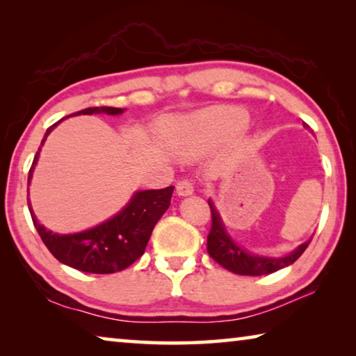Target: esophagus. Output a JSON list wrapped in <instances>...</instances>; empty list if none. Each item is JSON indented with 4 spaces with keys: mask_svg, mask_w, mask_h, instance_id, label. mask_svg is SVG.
Masks as SVG:
<instances>
[{
    "mask_svg": "<svg viewBox=\"0 0 356 356\" xmlns=\"http://www.w3.org/2000/svg\"><path fill=\"white\" fill-rule=\"evenodd\" d=\"M176 190L179 196H188L195 191V186H193V182L190 179H182L180 182H177Z\"/></svg>",
    "mask_w": 356,
    "mask_h": 356,
    "instance_id": "esophagus-1",
    "label": "esophagus"
}]
</instances>
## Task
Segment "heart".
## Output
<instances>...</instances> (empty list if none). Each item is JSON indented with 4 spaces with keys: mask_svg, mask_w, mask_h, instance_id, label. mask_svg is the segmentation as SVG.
Instances as JSON below:
<instances>
[{
    "mask_svg": "<svg viewBox=\"0 0 356 356\" xmlns=\"http://www.w3.org/2000/svg\"><path fill=\"white\" fill-rule=\"evenodd\" d=\"M245 111L238 108H216L200 116L186 119L171 136L172 146L184 155H195L221 131L237 129L245 122Z\"/></svg>",
    "mask_w": 356,
    "mask_h": 356,
    "instance_id": "1",
    "label": "heart"
}]
</instances>
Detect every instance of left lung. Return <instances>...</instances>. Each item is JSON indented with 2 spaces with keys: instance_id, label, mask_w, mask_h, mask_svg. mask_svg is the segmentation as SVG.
Returning a JSON list of instances; mask_svg holds the SVG:
<instances>
[{
  "instance_id": "left-lung-1",
  "label": "left lung",
  "mask_w": 356,
  "mask_h": 356,
  "mask_svg": "<svg viewBox=\"0 0 356 356\" xmlns=\"http://www.w3.org/2000/svg\"><path fill=\"white\" fill-rule=\"evenodd\" d=\"M303 125L309 129L308 124ZM209 206L210 212H212V226H210V232L207 236L209 256L212 257L215 262H218L221 267H225L232 273L245 276H261L278 272V270L289 267V265H292L297 261V259L303 254L305 250L308 248V245L312 240L311 238L308 242L301 243L297 250L291 252V254L282 257H265L251 254L250 251L240 248V246L229 237L218 210L215 209L212 201H209Z\"/></svg>"
}]
</instances>
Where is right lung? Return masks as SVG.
<instances>
[{
	"label": "right lung",
	"instance_id": "add662e5",
	"mask_svg": "<svg viewBox=\"0 0 356 356\" xmlns=\"http://www.w3.org/2000/svg\"><path fill=\"white\" fill-rule=\"evenodd\" d=\"M100 113L114 116V114L124 113V110L122 108L113 106H92L76 111L70 114V116ZM61 120H58L56 124L47 129L40 147L35 152L31 170H29L28 185L31 182L34 166L38 163L40 149L44 146L47 136L51 134V130ZM172 191L174 186H166V188L161 190L136 191L127 206L120 210L118 215H114L113 218L106 220L105 222L92 229H88V231L65 234V236L45 229L35 218L29 201L28 207L34 227L38 229L42 242L45 243L48 251L59 262L69 265L72 268L80 270V272L106 275L127 268L129 265L134 264L136 259H140L144 254V250H146L150 234H152L156 221L161 218V215L170 207Z\"/></svg>",
	"mask_w": 356,
	"mask_h": 356
}]
</instances>
